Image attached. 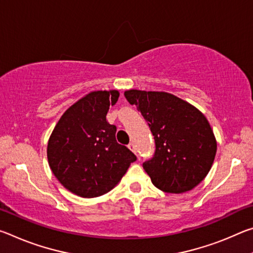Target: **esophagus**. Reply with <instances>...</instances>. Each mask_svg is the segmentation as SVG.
<instances>
[{
    "label": "esophagus",
    "instance_id": "1",
    "mask_svg": "<svg viewBox=\"0 0 253 253\" xmlns=\"http://www.w3.org/2000/svg\"><path fill=\"white\" fill-rule=\"evenodd\" d=\"M128 148H129L132 153H135V154L137 153V151H136V146H135V144H134V143H129V144H128Z\"/></svg>",
    "mask_w": 253,
    "mask_h": 253
}]
</instances>
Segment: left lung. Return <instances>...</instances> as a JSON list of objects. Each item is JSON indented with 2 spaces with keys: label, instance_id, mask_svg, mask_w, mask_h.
Listing matches in <instances>:
<instances>
[{
  "label": "left lung",
  "instance_id": "1",
  "mask_svg": "<svg viewBox=\"0 0 253 253\" xmlns=\"http://www.w3.org/2000/svg\"><path fill=\"white\" fill-rule=\"evenodd\" d=\"M124 95L148 122L155 139L154 157L143 164L154 185L173 194L199 185L216 154V139L207 117L190 102L165 91L130 89Z\"/></svg>",
  "mask_w": 253,
  "mask_h": 253
}]
</instances>
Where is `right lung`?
<instances>
[{
	"instance_id": "right-lung-1",
	"label": "right lung",
	"mask_w": 253,
	"mask_h": 253,
	"mask_svg": "<svg viewBox=\"0 0 253 253\" xmlns=\"http://www.w3.org/2000/svg\"><path fill=\"white\" fill-rule=\"evenodd\" d=\"M118 90L87 93L68 108L51 132L49 166L58 181L81 198L108 193L136 156L116 140V126L106 121Z\"/></svg>"
}]
</instances>
